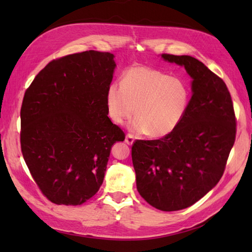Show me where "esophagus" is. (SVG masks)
<instances>
[{"label":"esophagus","instance_id":"34e87169","mask_svg":"<svg viewBox=\"0 0 252 252\" xmlns=\"http://www.w3.org/2000/svg\"><path fill=\"white\" fill-rule=\"evenodd\" d=\"M126 143L127 144V145H132V144L134 143V137H133L131 134H126Z\"/></svg>","mask_w":252,"mask_h":252}]
</instances>
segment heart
<instances>
[{
    "label": "heart",
    "mask_w": 252,
    "mask_h": 252,
    "mask_svg": "<svg viewBox=\"0 0 252 252\" xmlns=\"http://www.w3.org/2000/svg\"><path fill=\"white\" fill-rule=\"evenodd\" d=\"M189 99V89L183 80L148 66L127 69L121 84H110L105 96L107 114L112 121L123 125L135 111L129 129L153 137L168 135L178 126Z\"/></svg>",
    "instance_id": "heart-1"
}]
</instances>
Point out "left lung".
I'll return each instance as SVG.
<instances>
[{
	"label": "left lung",
	"instance_id": "left-lung-1",
	"mask_svg": "<svg viewBox=\"0 0 252 252\" xmlns=\"http://www.w3.org/2000/svg\"><path fill=\"white\" fill-rule=\"evenodd\" d=\"M161 57L185 67L192 95L170 134L133 143L132 161L144 199L159 210L176 211L194 205L222 178L236 136V118L226 84L201 62L189 55Z\"/></svg>",
	"mask_w": 252,
	"mask_h": 252
}]
</instances>
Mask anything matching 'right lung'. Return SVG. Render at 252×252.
<instances>
[{
	"mask_svg": "<svg viewBox=\"0 0 252 252\" xmlns=\"http://www.w3.org/2000/svg\"><path fill=\"white\" fill-rule=\"evenodd\" d=\"M108 52L50 62L26 90L20 146L37 187L56 205H82L103 184L111 146L125 141L106 108L116 67Z\"/></svg>",
	"mask_w": 252,
	"mask_h": 252,
	"instance_id": "obj_1",
	"label": "right lung"
}]
</instances>
